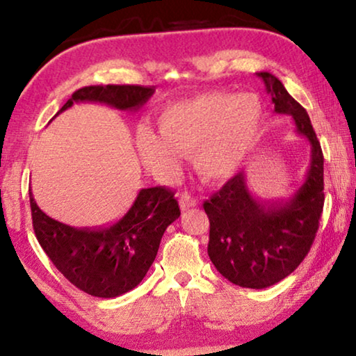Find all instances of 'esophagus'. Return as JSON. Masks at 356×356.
Instances as JSON below:
<instances>
[{
  "label": "esophagus",
  "mask_w": 356,
  "mask_h": 356,
  "mask_svg": "<svg viewBox=\"0 0 356 356\" xmlns=\"http://www.w3.org/2000/svg\"><path fill=\"white\" fill-rule=\"evenodd\" d=\"M178 201H179V207H181V211H188V209H191L197 204L196 197H193L191 194H188V193L179 194Z\"/></svg>",
  "instance_id": "esophagus-1"
}]
</instances>
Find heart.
<instances>
[{
  "label": "heart",
  "mask_w": 356,
  "mask_h": 356,
  "mask_svg": "<svg viewBox=\"0 0 356 356\" xmlns=\"http://www.w3.org/2000/svg\"><path fill=\"white\" fill-rule=\"evenodd\" d=\"M264 123V105L254 94L207 92L177 102L157 116L159 134L149 126L136 133L143 163L159 179L177 177L179 155L191 157L199 177L225 181L250 159Z\"/></svg>",
  "instance_id": "heart-1"
}]
</instances>
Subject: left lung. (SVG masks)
Returning a JSON list of instances; mask_svg holds the SVG:
<instances>
[{
    "mask_svg": "<svg viewBox=\"0 0 356 356\" xmlns=\"http://www.w3.org/2000/svg\"><path fill=\"white\" fill-rule=\"evenodd\" d=\"M264 81L275 113L293 120L296 134L309 144V168L289 199L266 202L248 188L245 172L228 179L204 202L211 232L207 252L216 269L243 289H267L301 264L313 245L324 207V157L306 110L270 72Z\"/></svg>",
    "mask_w": 356,
    "mask_h": 356,
    "instance_id": "8db88e82",
    "label": "left lung"
}]
</instances>
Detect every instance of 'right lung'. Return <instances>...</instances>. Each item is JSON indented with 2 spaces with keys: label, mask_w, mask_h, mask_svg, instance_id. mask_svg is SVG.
<instances>
[{
  "label": "right lung",
  "mask_w": 356,
  "mask_h": 356,
  "mask_svg": "<svg viewBox=\"0 0 356 356\" xmlns=\"http://www.w3.org/2000/svg\"><path fill=\"white\" fill-rule=\"evenodd\" d=\"M154 92V86L82 87L58 113L77 102H99L121 111H139ZM173 196L175 193L163 186L144 188L113 225L74 228L48 217L37 206L32 189L29 191L33 230L43 251L72 285L99 298H115L143 282L165 230L181 213Z\"/></svg>",
  "instance_id": "1"
}]
</instances>
